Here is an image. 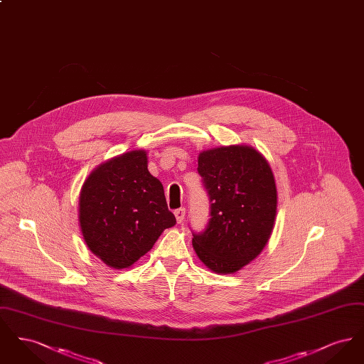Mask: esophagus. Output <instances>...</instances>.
Listing matches in <instances>:
<instances>
[{
    "label": "esophagus",
    "instance_id": "obj_1",
    "mask_svg": "<svg viewBox=\"0 0 364 364\" xmlns=\"http://www.w3.org/2000/svg\"><path fill=\"white\" fill-rule=\"evenodd\" d=\"M174 217H176L177 223H178V224H181V223L184 221V218H186V208H181L174 210Z\"/></svg>",
    "mask_w": 364,
    "mask_h": 364
}]
</instances>
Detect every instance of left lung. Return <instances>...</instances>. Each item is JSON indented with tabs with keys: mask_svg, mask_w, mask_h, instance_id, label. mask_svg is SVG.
<instances>
[{
	"mask_svg": "<svg viewBox=\"0 0 364 364\" xmlns=\"http://www.w3.org/2000/svg\"><path fill=\"white\" fill-rule=\"evenodd\" d=\"M198 172L211 202L210 221L193 233L198 258L214 273L232 274L255 259L273 232L277 187L267 159L251 146L202 151Z\"/></svg>",
	"mask_w": 364,
	"mask_h": 364,
	"instance_id": "8db88e82",
	"label": "left lung"
}]
</instances>
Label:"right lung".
<instances>
[{"label":"right lung","instance_id":"obj_1","mask_svg":"<svg viewBox=\"0 0 364 364\" xmlns=\"http://www.w3.org/2000/svg\"><path fill=\"white\" fill-rule=\"evenodd\" d=\"M174 224L162 183L147 169L146 150L110 158L90 173L80 190L83 239L109 267H131Z\"/></svg>","mask_w":364,"mask_h":364}]
</instances>
